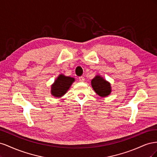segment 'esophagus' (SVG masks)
Here are the masks:
<instances>
[{
    "mask_svg": "<svg viewBox=\"0 0 157 157\" xmlns=\"http://www.w3.org/2000/svg\"><path fill=\"white\" fill-rule=\"evenodd\" d=\"M78 79H79V80L80 82H84V77H82V76H81V77H78Z\"/></svg>",
    "mask_w": 157,
    "mask_h": 157,
    "instance_id": "obj_1",
    "label": "esophagus"
}]
</instances>
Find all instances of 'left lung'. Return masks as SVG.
Here are the masks:
<instances>
[{
	"label": "left lung",
	"instance_id": "left-lung-1",
	"mask_svg": "<svg viewBox=\"0 0 157 157\" xmlns=\"http://www.w3.org/2000/svg\"><path fill=\"white\" fill-rule=\"evenodd\" d=\"M92 86L94 91L101 97H106L111 92V84L100 76H96L92 80Z\"/></svg>",
	"mask_w": 157,
	"mask_h": 157
}]
</instances>
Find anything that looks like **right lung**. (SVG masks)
<instances>
[{
  "instance_id": "obj_1",
  "label": "right lung",
  "mask_w": 157,
  "mask_h": 157,
  "mask_svg": "<svg viewBox=\"0 0 157 157\" xmlns=\"http://www.w3.org/2000/svg\"><path fill=\"white\" fill-rule=\"evenodd\" d=\"M74 81V78L60 75L52 86V94L57 98L61 97L67 92Z\"/></svg>"
}]
</instances>
